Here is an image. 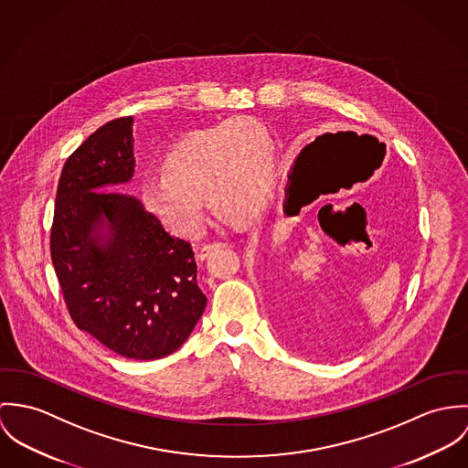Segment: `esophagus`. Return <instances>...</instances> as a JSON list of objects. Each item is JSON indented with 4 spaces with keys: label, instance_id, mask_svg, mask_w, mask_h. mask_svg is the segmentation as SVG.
Instances as JSON below:
<instances>
[{
    "label": "esophagus",
    "instance_id": "esophagus-1",
    "mask_svg": "<svg viewBox=\"0 0 468 468\" xmlns=\"http://www.w3.org/2000/svg\"><path fill=\"white\" fill-rule=\"evenodd\" d=\"M220 248H228V244L226 242H213V244H207V246H203L201 250H199V253H197V259L207 260L208 257L213 255V251H217V250H220Z\"/></svg>",
    "mask_w": 468,
    "mask_h": 468
}]
</instances>
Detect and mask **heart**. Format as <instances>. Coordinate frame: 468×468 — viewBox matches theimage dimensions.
<instances>
[{
  "label": "heart",
  "mask_w": 468,
  "mask_h": 468,
  "mask_svg": "<svg viewBox=\"0 0 468 468\" xmlns=\"http://www.w3.org/2000/svg\"><path fill=\"white\" fill-rule=\"evenodd\" d=\"M276 179L271 134L253 120L235 118L179 140L163 159L161 174L140 190L147 211L183 237L207 228V203L228 217L263 208Z\"/></svg>",
  "instance_id": "b5f03b06"
}]
</instances>
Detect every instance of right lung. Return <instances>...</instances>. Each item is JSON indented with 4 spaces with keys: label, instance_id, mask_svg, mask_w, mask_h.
<instances>
[{
    "label": "right lung",
    "instance_id": "right-lung-1",
    "mask_svg": "<svg viewBox=\"0 0 468 468\" xmlns=\"http://www.w3.org/2000/svg\"><path fill=\"white\" fill-rule=\"evenodd\" d=\"M134 118L97 129L60 172L50 250L75 324L111 352L161 359L188 339L207 309L192 244L172 237L133 196Z\"/></svg>",
    "mask_w": 468,
    "mask_h": 468
}]
</instances>
